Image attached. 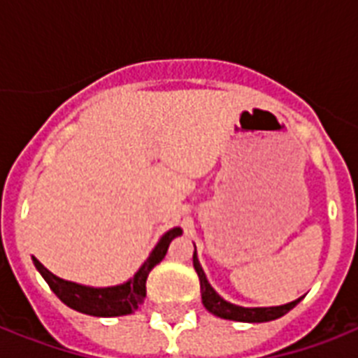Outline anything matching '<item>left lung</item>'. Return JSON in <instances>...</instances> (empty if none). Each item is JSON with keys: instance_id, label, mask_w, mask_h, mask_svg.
Listing matches in <instances>:
<instances>
[{"instance_id": "left-lung-1", "label": "left lung", "mask_w": 358, "mask_h": 358, "mask_svg": "<svg viewBox=\"0 0 358 358\" xmlns=\"http://www.w3.org/2000/svg\"><path fill=\"white\" fill-rule=\"evenodd\" d=\"M193 266L201 280V294H202V305L206 306L208 312H212L215 316L223 317V320H234V322H243V323H264L277 320V317L288 314L303 297L286 303L280 306H264V308H245V306L232 305L229 301H224L215 289L210 286L206 275L202 271L201 264H199V256H196V249L193 252Z\"/></svg>"}]
</instances>
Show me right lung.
I'll return each mask as SVG.
<instances>
[{
    "instance_id": "obj_1",
    "label": "right lung",
    "mask_w": 358,
    "mask_h": 358,
    "mask_svg": "<svg viewBox=\"0 0 358 358\" xmlns=\"http://www.w3.org/2000/svg\"><path fill=\"white\" fill-rule=\"evenodd\" d=\"M182 234L180 227H174L169 232L162 236L157 245L152 249L150 256L146 262L139 267V271L135 273L134 277L129 278L128 282L119 284V286H108V288H91V286H83V284L70 282L63 278L55 277L52 271H48L46 267L42 266L41 262L33 256V264L38 269L48 286L52 292L57 295L59 299L63 301L64 305L81 312V314H89V316L96 317H113V316H126L131 314L143 305L146 297V278L148 273L157 266L159 262L165 258L169 249V243L173 241L176 236Z\"/></svg>"
}]
</instances>
